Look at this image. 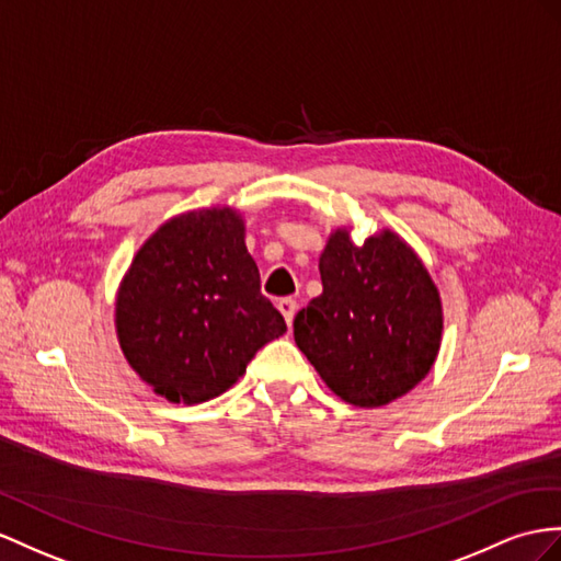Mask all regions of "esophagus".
Returning <instances> with one entry per match:
<instances>
[{"label": "esophagus", "instance_id": "1", "mask_svg": "<svg viewBox=\"0 0 561 561\" xmlns=\"http://www.w3.org/2000/svg\"><path fill=\"white\" fill-rule=\"evenodd\" d=\"M277 308H279V312L284 314L286 324L291 327V322H294V314H296V300H294V298H282L279 304H277Z\"/></svg>", "mask_w": 561, "mask_h": 561}]
</instances>
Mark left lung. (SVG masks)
I'll use <instances>...</instances> for the list:
<instances>
[{
  "label": "left lung",
  "instance_id": "1",
  "mask_svg": "<svg viewBox=\"0 0 561 561\" xmlns=\"http://www.w3.org/2000/svg\"><path fill=\"white\" fill-rule=\"evenodd\" d=\"M322 294L296 314L294 339L322 381L355 408H381L434 367L443 306L420 255L391 229L351 239L336 229L320 255Z\"/></svg>",
  "mask_w": 561,
  "mask_h": 561
}]
</instances>
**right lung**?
<instances>
[{
    "mask_svg": "<svg viewBox=\"0 0 561 561\" xmlns=\"http://www.w3.org/2000/svg\"><path fill=\"white\" fill-rule=\"evenodd\" d=\"M234 208L168 220L144 241L116 298L125 360L153 393L196 405L225 393L253 355L286 332Z\"/></svg>",
    "mask_w": 561,
    "mask_h": 561,
    "instance_id": "obj_1",
    "label": "right lung"
}]
</instances>
